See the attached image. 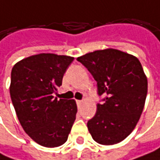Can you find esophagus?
<instances>
[{
  "label": "esophagus",
  "instance_id": "esophagus-1",
  "mask_svg": "<svg viewBox=\"0 0 160 160\" xmlns=\"http://www.w3.org/2000/svg\"><path fill=\"white\" fill-rule=\"evenodd\" d=\"M82 102H83L82 100H77V104H78V106L79 107V106H81V105L82 104Z\"/></svg>",
  "mask_w": 160,
  "mask_h": 160
}]
</instances>
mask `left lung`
Returning a JSON list of instances; mask_svg holds the SVG:
<instances>
[{
	"label": "left lung",
	"instance_id": "obj_1",
	"mask_svg": "<svg viewBox=\"0 0 160 160\" xmlns=\"http://www.w3.org/2000/svg\"><path fill=\"white\" fill-rule=\"evenodd\" d=\"M77 60L97 81L98 95L106 96L87 123L92 138L103 145L124 141L139 122L146 99L148 82L142 63L115 48L95 50Z\"/></svg>",
	"mask_w": 160,
	"mask_h": 160
}]
</instances>
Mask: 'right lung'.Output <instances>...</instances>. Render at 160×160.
Here are the masks:
<instances>
[{"instance_id": "obj_1", "label": "right lung", "mask_w": 160, "mask_h": 160, "mask_svg": "<svg viewBox=\"0 0 160 160\" xmlns=\"http://www.w3.org/2000/svg\"><path fill=\"white\" fill-rule=\"evenodd\" d=\"M74 57L32 55L12 68L10 96L24 131L38 144L58 147L68 138L78 112L74 99L54 98Z\"/></svg>"}]
</instances>
